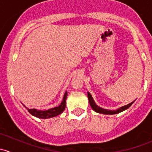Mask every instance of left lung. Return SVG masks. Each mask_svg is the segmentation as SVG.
<instances>
[{
    "label": "left lung",
    "instance_id": "left-lung-1",
    "mask_svg": "<svg viewBox=\"0 0 152 152\" xmlns=\"http://www.w3.org/2000/svg\"><path fill=\"white\" fill-rule=\"evenodd\" d=\"M87 97H88L89 102H90V106H91L92 109H93L95 112H96V113H102V114H105V115L117 114V113H121V112H122V111H124V110L128 109L130 106L134 103V102H132V103L129 104L121 107V108H119L118 110H104V109L101 108V107H99V106L96 105V103L94 102V101H93V98H92V96L90 95V93H87Z\"/></svg>",
    "mask_w": 152,
    "mask_h": 152
}]
</instances>
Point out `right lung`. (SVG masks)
Returning a JSON list of instances; mask_svg holds the SVG:
<instances>
[{
  "label": "right lung",
  "mask_w": 152,
  "mask_h": 152,
  "mask_svg": "<svg viewBox=\"0 0 152 152\" xmlns=\"http://www.w3.org/2000/svg\"><path fill=\"white\" fill-rule=\"evenodd\" d=\"M67 93L65 92V95H64L63 101L61 103V104L59 107H54V108L50 109V110H45V111H42V110H37L36 109H27L28 111L32 115L35 116V117L39 118H50L55 117L57 116L58 115H60L62 112L65 110V106H66V99H67Z\"/></svg>",
  "instance_id": "1"
}]
</instances>
